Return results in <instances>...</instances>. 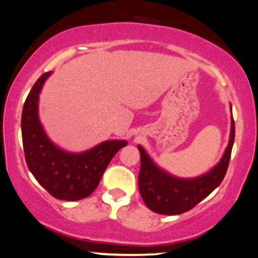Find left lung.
Here are the masks:
<instances>
[{
	"label": "left lung",
	"mask_w": 258,
	"mask_h": 258,
	"mask_svg": "<svg viewBox=\"0 0 258 258\" xmlns=\"http://www.w3.org/2000/svg\"><path fill=\"white\" fill-rule=\"evenodd\" d=\"M234 140L235 122L231 115L229 143L221 160L209 172L187 179L172 175L158 166L139 145L141 165L138 186L147 208L162 215H179L194 208L222 182L229 165Z\"/></svg>",
	"instance_id": "left-lung-1"
}]
</instances>
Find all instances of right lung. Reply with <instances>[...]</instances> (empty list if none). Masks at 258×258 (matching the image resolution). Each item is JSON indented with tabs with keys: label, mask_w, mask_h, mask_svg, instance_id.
Segmentation results:
<instances>
[{
	"label": "right lung",
	"mask_w": 258,
	"mask_h": 258,
	"mask_svg": "<svg viewBox=\"0 0 258 258\" xmlns=\"http://www.w3.org/2000/svg\"><path fill=\"white\" fill-rule=\"evenodd\" d=\"M52 72H45L29 92L22 112V140L27 165L41 186L58 200L77 201L93 193L106 167L126 140H106L72 153L52 143L38 115L39 94Z\"/></svg>",
	"instance_id": "add662e5"
}]
</instances>
